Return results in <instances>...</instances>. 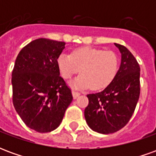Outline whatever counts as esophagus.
<instances>
[{
  "instance_id": "34e87169",
  "label": "esophagus",
  "mask_w": 156,
  "mask_h": 156,
  "mask_svg": "<svg viewBox=\"0 0 156 156\" xmlns=\"http://www.w3.org/2000/svg\"><path fill=\"white\" fill-rule=\"evenodd\" d=\"M72 94H73V98H78V96L80 95V93H79V92L75 91V90H73V91H72Z\"/></svg>"
}]
</instances>
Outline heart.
Masks as SVG:
<instances>
[{
	"label": "heart",
	"instance_id": "b5f03b06",
	"mask_svg": "<svg viewBox=\"0 0 156 156\" xmlns=\"http://www.w3.org/2000/svg\"><path fill=\"white\" fill-rule=\"evenodd\" d=\"M58 70L65 79L78 73L72 82L75 88L99 90L106 88L115 78L119 66V58L115 51L83 47L74 49L71 54L62 53L58 56Z\"/></svg>",
	"mask_w": 156,
	"mask_h": 156
}]
</instances>
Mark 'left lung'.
I'll list each match as a JSON object with an SVG mask.
<instances>
[{
	"instance_id": "left-lung-1",
	"label": "left lung",
	"mask_w": 156,
	"mask_h": 156,
	"mask_svg": "<svg viewBox=\"0 0 156 156\" xmlns=\"http://www.w3.org/2000/svg\"><path fill=\"white\" fill-rule=\"evenodd\" d=\"M121 52L120 68L105 90L87 95L84 117L93 130L112 134L124 128L134 114L140 94V68L124 46L115 43Z\"/></svg>"
}]
</instances>
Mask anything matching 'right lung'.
Returning a JSON list of instances; mask_svg holds the SVG:
<instances>
[{
  "label": "right lung",
  "mask_w": 156,
  "mask_h": 156,
  "mask_svg": "<svg viewBox=\"0 0 156 156\" xmlns=\"http://www.w3.org/2000/svg\"><path fill=\"white\" fill-rule=\"evenodd\" d=\"M64 41L38 38L20 51L12 70V102L26 125L48 133L59 126L73 100L57 60Z\"/></svg>",
  "instance_id": "1"
}]
</instances>
